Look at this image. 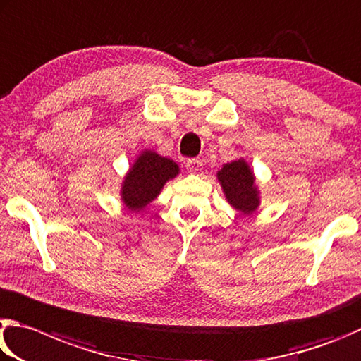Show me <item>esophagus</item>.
Here are the masks:
<instances>
[{
  "label": "esophagus",
  "mask_w": 361,
  "mask_h": 361,
  "mask_svg": "<svg viewBox=\"0 0 361 361\" xmlns=\"http://www.w3.org/2000/svg\"><path fill=\"white\" fill-rule=\"evenodd\" d=\"M185 166H187V171L190 174H198L201 169V166H203V164H201V161L200 160H197V158H190V160H187V163H185Z\"/></svg>",
  "instance_id": "esophagus-1"
}]
</instances>
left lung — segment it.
Masks as SVG:
<instances>
[{"label": "left lung", "instance_id": "1", "mask_svg": "<svg viewBox=\"0 0 361 361\" xmlns=\"http://www.w3.org/2000/svg\"><path fill=\"white\" fill-rule=\"evenodd\" d=\"M217 179L222 187L225 200L231 207L244 216L254 214L260 206V190L255 184L254 171L244 158L225 163L217 171Z\"/></svg>", "mask_w": 361, "mask_h": 361}]
</instances>
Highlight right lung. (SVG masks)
I'll use <instances>...</instances> for the list:
<instances>
[{"label":"right lung","mask_w":361,"mask_h":361,"mask_svg":"<svg viewBox=\"0 0 361 361\" xmlns=\"http://www.w3.org/2000/svg\"><path fill=\"white\" fill-rule=\"evenodd\" d=\"M179 173V164L174 160L158 155L154 150H142L122 180V203L133 212L142 211L160 195L164 184Z\"/></svg>","instance_id":"1"}]
</instances>
